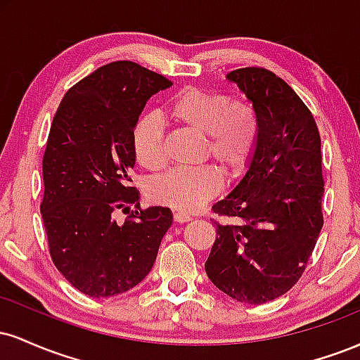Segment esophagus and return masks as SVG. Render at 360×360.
<instances>
[{
  "mask_svg": "<svg viewBox=\"0 0 360 360\" xmlns=\"http://www.w3.org/2000/svg\"><path fill=\"white\" fill-rule=\"evenodd\" d=\"M174 220H176L177 223H184V221H189V220H191V217H189L188 213L176 212V213H174Z\"/></svg>",
  "mask_w": 360,
  "mask_h": 360,
  "instance_id": "34e87169",
  "label": "esophagus"
}]
</instances>
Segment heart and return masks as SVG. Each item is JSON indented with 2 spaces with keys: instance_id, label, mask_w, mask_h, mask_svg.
I'll return each mask as SVG.
<instances>
[{
  "instance_id": "b5f03b06",
  "label": "heart",
  "mask_w": 360,
  "mask_h": 360,
  "mask_svg": "<svg viewBox=\"0 0 360 360\" xmlns=\"http://www.w3.org/2000/svg\"><path fill=\"white\" fill-rule=\"evenodd\" d=\"M164 115L203 135L200 157L213 159L229 176H238L254 157L260 137V117L250 101L233 100L220 91L183 88L164 108ZM134 154L143 169L164 166V127L154 115H146L134 130ZM220 172L214 166L174 169L148 184L155 203L179 212H194L220 191Z\"/></svg>"
}]
</instances>
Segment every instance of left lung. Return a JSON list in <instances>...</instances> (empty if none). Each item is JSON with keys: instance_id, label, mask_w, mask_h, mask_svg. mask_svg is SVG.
Masks as SVG:
<instances>
[{"instance_id": "left-lung-1", "label": "left lung", "mask_w": 360, "mask_h": 360, "mask_svg": "<svg viewBox=\"0 0 360 360\" xmlns=\"http://www.w3.org/2000/svg\"><path fill=\"white\" fill-rule=\"evenodd\" d=\"M260 117V137L247 174L213 213L217 220L208 278L230 298L272 301L298 283L323 226L321 140L311 111L269 69L229 74Z\"/></svg>"}]
</instances>
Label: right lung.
Here are the masks:
<instances>
[{"instance_id": "add662e5", "label": "right lung", "mask_w": 360, "mask_h": 360, "mask_svg": "<svg viewBox=\"0 0 360 360\" xmlns=\"http://www.w3.org/2000/svg\"><path fill=\"white\" fill-rule=\"evenodd\" d=\"M171 84L137 62H110L76 82L53 115L40 213L52 262L91 298L137 286L172 223L169 208H140L128 176L140 113L152 94ZM117 209L129 213L123 224L112 218Z\"/></svg>"}]
</instances>
